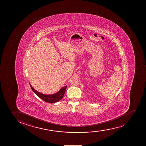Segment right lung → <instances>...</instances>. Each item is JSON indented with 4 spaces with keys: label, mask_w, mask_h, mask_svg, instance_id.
Masks as SVG:
<instances>
[{
    "label": "right lung",
    "mask_w": 146,
    "mask_h": 146,
    "mask_svg": "<svg viewBox=\"0 0 146 146\" xmlns=\"http://www.w3.org/2000/svg\"><path fill=\"white\" fill-rule=\"evenodd\" d=\"M31 88L32 90L38 97L41 98L44 101L46 102L49 103H53L57 102L59 101L60 100H61L63 98L64 95L65 94V91L66 90V86L62 87L59 91L56 93L55 94H52V95H46V94H42L41 93L36 91L34 88L31 85V84L29 83Z\"/></svg>",
    "instance_id": "right-lung-1"
}]
</instances>
